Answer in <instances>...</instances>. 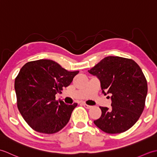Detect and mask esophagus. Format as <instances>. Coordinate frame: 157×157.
I'll list each match as a JSON object with an SVG mask.
<instances>
[{
  "instance_id": "obj_1",
  "label": "esophagus",
  "mask_w": 157,
  "mask_h": 157,
  "mask_svg": "<svg viewBox=\"0 0 157 157\" xmlns=\"http://www.w3.org/2000/svg\"><path fill=\"white\" fill-rule=\"evenodd\" d=\"M83 105H84V107L86 108V109H90L92 107V106L88 105H86V103H83Z\"/></svg>"
}]
</instances>
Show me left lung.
<instances>
[{
  "label": "left lung",
  "instance_id": "left-lung-1",
  "mask_svg": "<svg viewBox=\"0 0 157 157\" xmlns=\"http://www.w3.org/2000/svg\"><path fill=\"white\" fill-rule=\"evenodd\" d=\"M88 71L99 79L102 94L111 95L112 101L110 109L100 106L102 115L94 124L108 134L131 128L143 112L148 92L139 65L132 59L109 56Z\"/></svg>",
  "mask_w": 157,
  "mask_h": 157
}]
</instances>
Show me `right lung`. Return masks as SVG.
<instances>
[{
	"mask_svg": "<svg viewBox=\"0 0 157 157\" xmlns=\"http://www.w3.org/2000/svg\"><path fill=\"white\" fill-rule=\"evenodd\" d=\"M78 73L68 71L49 59L30 61L22 67L15 80L17 107L33 129L52 134L67 124L78 104L58 102L55 95L69 86Z\"/></svg>",
	"mask_w": 157,
	"mask_h": 157,
	"instance_id": "add662e5",
	"label": "right lung"
}]
</instances>
